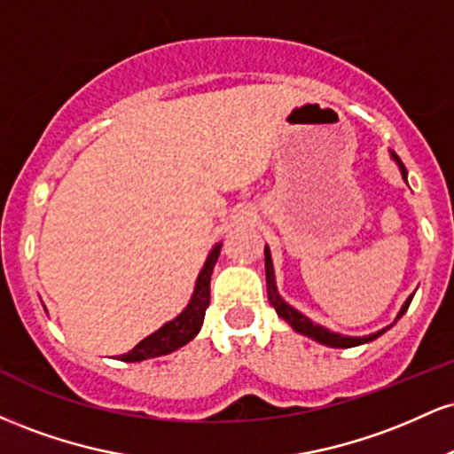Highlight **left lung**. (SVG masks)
Instances as JSON below:
<instances>
[{
    "label": "left lung",
    "instance_id": "1",
    "mask_svg": "<svg viewBox=\"0 0 454 454\" xmlns=\"http://www.w3.org/2000/svg\"><path fill=\"white\" fill-rule=\"evenodd\" d=\"M390 158L397 161L399 170H401V176H403V181L408 184V170H405V166L401 164V160L397 155L390 151ZM264 270H267V296H269V303L275 307V311H278V316L281 320L288 322L290 326L294 328L296 333H301V335L309 337V340H314L317 343H322V346H328V348H354V346H363V343H369L373 340H378L382 333H387L390 326L395 325V322L399 320L401 316L408 311V307L411 303V296H408V301H405L403 305H401L397 317H395V322L387 328H382V331L378 333H372V335H363V337H350V335H341V333H335V331H328L322 325H316L314 320H309L305 314H301L299 309H294L293 305L286 303L284 299H281L279 290H278V281H275V269H273V260H270V249L269 245H264Z\"/></svg>",
    "mask_w": 454,
    "mask_h": 454
}]
</instances>
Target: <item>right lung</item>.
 <instances>
[{
    "instance_id": "add662e5",
    "label": "right lung",
    "mask_w": 454,
    "mask_h": 454,
    "mask_svg": "<svg viewBox=\"0 0 454 454\" xmlns=\"http://www.w3.org/2000/svg\"><path fill=\"white\" fill-rule=\"evenodd\" d=\"M220 249H222V243L213 245L209 256H207L205 264H202L200 273H198L194 293H192V299L185 309L176 317H173V320L166 322L164 326H160L158 331L151 333L149 337H145L143 341H138L128 354H121V361L140 363V361H147V358L164 356V354L179 350L181 346H185V343L194 340L198 331H200L202 322H205L207 307H209L211 273H213V267H215L217 258H220Z\"/></svg>"
}]
</instances>
